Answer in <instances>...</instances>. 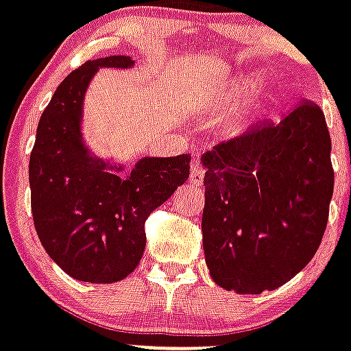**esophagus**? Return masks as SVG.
Instances as JSON below:
<instances>
[{
    "label": "esophagus",
    "mask_w": 351,
    "mask_h": 351,
    "mask_svg": "<svg viewBox=\"0 0 351 351\" xmlns=\"http://www.w3.org/2000/svg\"><path fill=\"white\" fill-rule=\"evenodd\" d=\"M205 176V169L198 164V160H195L191 164V173H189V182L195 185H202Z\"/></svg>",
    "instance_id": "34e87169"
}]
</instances>
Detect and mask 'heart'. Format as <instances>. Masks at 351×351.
<instances>
[{
  "label": "heart",
  "instance_id": "1",
  "mask_svg": "<svg viewBox=\"0 0 351 351\" xmlns=\"http://www.w3.org/2000/svg\"><path fill=\"white\" fill-rule=\"evenodd\" d=\"M265 82H267L265 77L258 75V73L240 77L229 88H225L223 93L220 95V101L223 104H240V102L247 101L250 97H254L265 86Z\"/></svg>",
  "mask_w": 351,
  "mask_h": 351
}]
</instances>
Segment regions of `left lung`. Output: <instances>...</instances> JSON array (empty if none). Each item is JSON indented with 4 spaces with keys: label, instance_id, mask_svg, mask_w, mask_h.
I'll return each mask as SVG.
<instances>
[{
    "label": "left lung",
    "instance_id": "left-lung-1",
    "mask_svg": "<svg viewBox=\"0 0 351 351\" xmlns=\"http://www.w3.org/2000/svg\"><path fill=\"white\" fill-rule=\"evenodd\" d=\"M330 151L323 111L301 102L204 153L202 234L216 285L261 294L310 263L328 223Z\"/></svg>",
    "mask_w": 351,
    "mask_h": 351
}]
</instances>
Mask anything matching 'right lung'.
Here are the masks:
<instances>
[{
    "label": "right lung",
    "mask_w": 351,
    "mask_h": 351,
    "mask_svg": "<svg viewBox=\"0 0 351 351\" xmlns=\"http://www.w3.org/2000/svg\"><path fill=\"white\" fill-rule=\"evenodd\" d=\"M128 56L86 61L53 93L30 153L34 225L47 254L68 276L115 283L136 269L147 216L189 178L191 155L144 156L126 173L92 156L81 133L82 101L99 68H131Z\"/></svg>",
    "instance_id": "1"
}]
</instances>
